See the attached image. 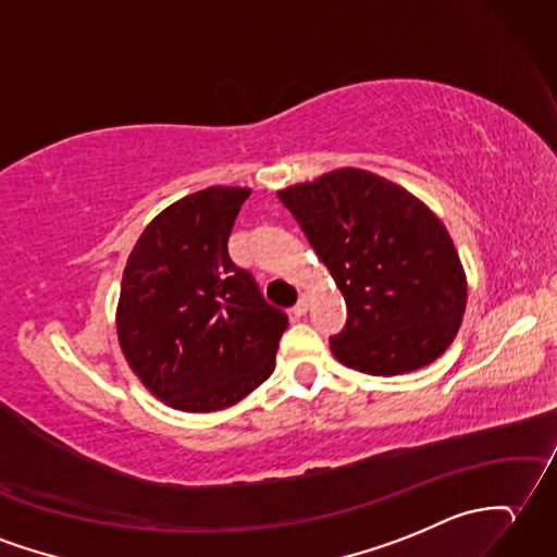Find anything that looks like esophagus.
<instances>
[{
    "mask_svg": "<svg viewBox=\"0 0 557 557\" xmlns=\"http://www.w3.org/2000/svg\"><path fill=\"white\" fill-rule=\"evenodd\" d=\"M306 310H308V296L301 294L299 301H296V306L292 308V315L294 318H301V315H306Z\"/></svg>",
    "mask_w": 557,
    "mask_h": 557,
    "instance_id": "1",
    "label": "esophagus"
}]
</instances>
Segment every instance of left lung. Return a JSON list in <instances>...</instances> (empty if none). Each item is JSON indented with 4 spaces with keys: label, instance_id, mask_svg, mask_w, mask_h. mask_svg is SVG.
Returning <instances> with one entry per match:
<instances>
[{
    "label": "left lung",
    "instance_id": "left-lung-1",
    "mask_svg": "<svg viewBox=\"0 0 557 557\" xmlns=\"http://www.w3.org/2000/svg\"><path fill=\"white\" fill-rule=\"evenodd\" d=\"M346 301L339 363L394 377L456 339L468 280L444 223L410 191L360 168L277 191Z\"/></svg>",
    "mask_w": 557,
    "mask_h": 557
}]
</instances>
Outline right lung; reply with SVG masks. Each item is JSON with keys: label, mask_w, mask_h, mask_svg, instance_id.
<instances>
[{"label": "right lung", "mask_w": 557, "mask_h": 557, "mask_svg": "<svg viewBox=\"0 0 557 557\" xmlns=\"http://www.w3.org/2000/svg\"><path fill=\"white\" fill-rule=\"evenodd\" d=\"M249 194L244 187L189 194L151 220L127 258L119 342L141 384L171 408H230L275 370L289 318L227 253Z\"/></svg>", "instance_id": "1"}]
</instances>
